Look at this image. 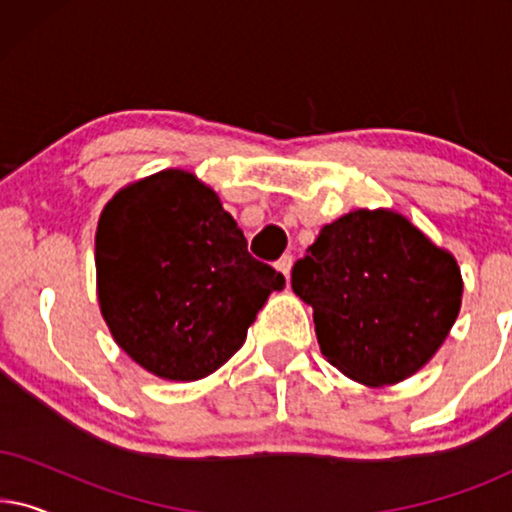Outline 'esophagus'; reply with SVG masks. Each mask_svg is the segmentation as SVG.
Segmentation results:
<instances>
[{
    "label": "esophagus",
    "mask_w": 512,
    "mask_h": 512,
    "mask_svg": "<svg viewBox=\"0 0 512 512\" xmlns=\"http://www.w3.org/2000/svg\"><path fill=\"white\" fill-rule=\"evenodd\" d=\"M291 268H293V256L291 254H284L282 258L277 261V270L282 272V275L289 279L291 277Z\"/></svg>",
    "instance_id": "esophagus-1"
}]
</instances>
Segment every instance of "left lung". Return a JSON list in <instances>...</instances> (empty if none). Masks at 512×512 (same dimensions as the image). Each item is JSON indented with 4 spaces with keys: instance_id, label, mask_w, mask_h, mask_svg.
Instances as JSON below:
<instances>
[{
    "instance_id": "left-lung-1",
    "label": "left lung",
    "mask_w": 512,
    "mask_h": 512,
    "mask_svg": "<svg viewBox=\"0 0 512 512\" xmlns=\"http://www.w3.org/2000/svg\"><path fill=\"white\" fill-rule=\"evenodd\" d=\"M321 354L366 387L403 382L443 345L461 307L459 265L391 209L328 223L293 265Z\"/></svg>"
}]
</instances>
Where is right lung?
<instances>
[{"mask_svg": "<svg viewBox=\"0 0 512 512\" xmlns=\"http://www.w3.org/2000/svg\"><path fill=\"white\" fill-rule=\"evenodd\" d=\"M97 300L116 345L156 377L193 382L244 345L284 275L256 261L219 195L186 170L125 186L95 235Z\"/></svg>", "mask_w": 512, "mask_h": 512, "instance_id": "right-lung-1", "label": "right lung"}]
</instances>
